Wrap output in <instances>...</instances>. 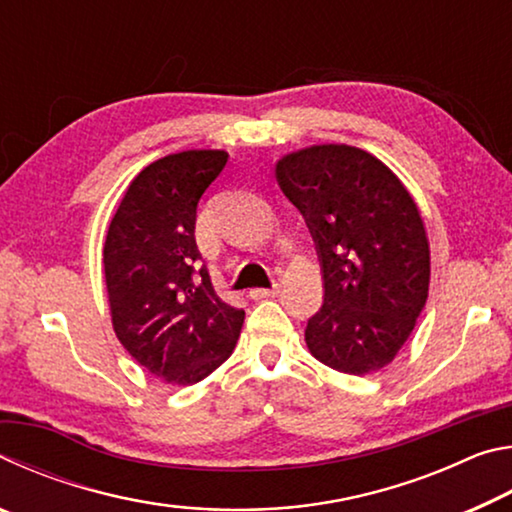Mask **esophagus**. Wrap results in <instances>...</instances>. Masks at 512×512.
I'll use <instances>...</instances> for the list:
<instances>
[{"label": "esophagus", "instance_id": "34e87169", "mask_svg": "<svg viewBox=\"0 0 512 512\" xmlns=\"http://www.w3.org/2000/svg\"><path fill=\"white\" fill-rule=\"evenodd\" d=\"M277 293V287H271V289H250L248 296L253 300H264V298H273Z\"/></svg>", "mask_w": 512, "mask_h": 512}]
</instances>
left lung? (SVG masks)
Here are the masks:
<instances>
[{"instance_id": "obj_1", "label": "left lung", "mask_w": 512, "mask_h": 512, "mask_svg": "<svg viewBox=\"0 0 512 512\" xmlns=\"http://www.w3.org/2000/svg\"><path fill=\"white\" fill-rule=\"evenodd\" d=\"M305 216L323 271V307L305 341L325 366L368 375L395 359L429 293V241L400 178L361 149L320 144L275 167Z\"/></svg>"}]
</instances>
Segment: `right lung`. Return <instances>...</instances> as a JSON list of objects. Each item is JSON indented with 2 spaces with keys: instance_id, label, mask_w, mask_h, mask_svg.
<instances>
[{
  "instance_id": "add662e5",
  "label": "right lung",
  "mask_w": 512,
  "mask_h": 512,
  "mask_svg": "<svg viewBox=\"0 0 512 512\" xmlns=\"http://www.w3.org/2000/svg\"><path fill=\"white\" fill-rule=\"evenodd\" d=\"M225 162V151H183L149 164L128 185L103 244L117 339L167 384L205 379L244 325V309L216 296L194 237L198 201Z\"/></svg>"
}]
</instances>
